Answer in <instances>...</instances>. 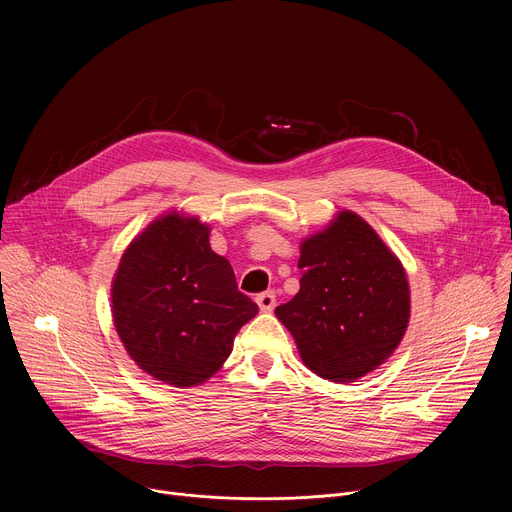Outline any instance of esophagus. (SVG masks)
I'll list each match as a JSON object with an SVG mask.
<instances>
[{
  "instance_id": "34e87169",
  "label": "esophagus",
  "mask_w": 512,
  "mask_h": 512,
  "mask_svg": "<svg viewBox=\"0 0 512 512\" xmlns=\"http://www.w3.org/2000/svg\"><path fill=\"white\" fill-rule=\"evenodd\" d=\"M255 302H257L261 312H271L275 308V294H273V291H263V294H259L255 298Z\"/></svg>"
}]
</instances>
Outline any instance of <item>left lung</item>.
<instances>
[{
	"label": "left lung",
	"mask_w": 512,
	"mask_h": 512,
	"mask_svg": "<svg viewBox=\"0 0 512 512\" xmlns=\"http://www.w3.org/2000/svg\"><path fill=\"white\" fill-rule=\"evenodd\" d=\"M300 291L275 308L306 367L350 383L379 369L409 324L405 269L362 216L336 214L300 247Z\"/></svg>",
	"instance_id": "8db88e82"
}]
</instances>
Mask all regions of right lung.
Masks as SVG:
<instances>
[{
    "label": "right lung",
    "instance_id": "right-lung-1",
    "mask_svg": "<svg viewBox=\"0 0 512 512\" xmlns=\"http://www.w3.org/2000/svg\"><path fill=\"white\" fill-rule=\"evenodd\" d=\"M196 216L164 214L125 249L111 283L115 330L137 367L172 387L210 379L257 314Z\"/></svg>",
    "mask_w": 512,
    "mask_h": 512
}]
</instances>
